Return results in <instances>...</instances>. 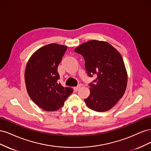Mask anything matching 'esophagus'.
I'll use <instances>...</instances> for the list:
<instances>
[{
	"mask_svg": "<svg viewBox=\"0 0 151 151\" xmlns=\"http://www.w3.org/2000/svg\"><path fill=\"white\" fill-rule=\"evenodd\" d=\"M80 87H81L80 86H77L74 87V91H78L79 89V88H80Z\"/></svg>",
	"mask_w": 151,
	"mask_h": 151,
	"instance_id": "obj_1",
	"label": "esophagus"
}]
</instances>
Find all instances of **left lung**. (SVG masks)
Returning a JSON list of instances; mask_svg holds the SVG:
<instances>
[{"label":"left lung","mask_w":151,"mask_h":151,"mask_svg":"<svg viewBox=\"0 0 151 151\" xmlns=\"http://www.w3.org/2000/svg\"><path fill=\"white\" fill-rule=\"evenodd\" d=\"M75 52L84 57L88 76H97L89 84L86 105L96 111L109 110L122 98L127 88V73L120 53L110 44L98 40L81 44Z\"/></svg>","instance_id":"obj_1"}]
</instances>
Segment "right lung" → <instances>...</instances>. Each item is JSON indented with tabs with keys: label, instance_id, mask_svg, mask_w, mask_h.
Masks as SVG:
<instances>
[{
	"label": "right lung",
	"instance_id": "right-lung-1",
	"mask_svg": "<svg viewBox=\"0 0 151 151\" xmlns=\"http://www.w3.org/2000/svg\"><path fill=\"white\" fill-rule=\"evenodd\" d=\"M67 46L51 43L39 48L27 63L24 79L30 98L45 111H53L60 108L72 92L64 88L57 68L66 52Z\"/></svg>",
	"mask_w": 151,
	"mask_h": 151
}]
</instances>
